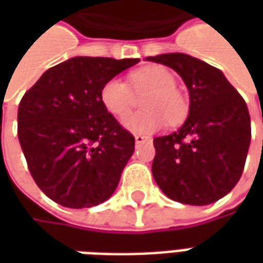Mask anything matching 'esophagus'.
I'll return each mask as SVG.
<instances>
[{
	"label": "esophagus",
	"instance_id": "obj_1",
	"mask_svg": "<svg viewBox=\"0 0 263 263\" xmlns=\"http://www.w3.org/2000/svg\"><path fill=\"white\" fill-rule=\"evenodd\" d=\"M148 141H151V137H148V135H142V134H137L135 135V142L137 143L148 142Z\"/></svg>",
	"mask_w": 263,
	"mask_h": 263
}]
</instances>
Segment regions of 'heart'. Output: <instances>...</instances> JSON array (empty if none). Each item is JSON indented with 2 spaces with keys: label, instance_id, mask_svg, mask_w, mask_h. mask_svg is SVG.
<instances>
[{
  "label": "heart",
  "instance_id": "1",
  "mask_svg": "<svg viewBox=\"0 0 263 263\" xmlns=\"http://www.w3.org/2000/svg\"><path fill=\"white\" fill-rule=\"evenodd\" d=\"M129 81L137 94H148L142 101L145 111L132 112L122 120L128 131L151 134L160 129L167 121L176 125L186 118L187 103L177 90L172 71L162 66H148L132 71ZM132 88L121 79H111L101 88V103L112 115L124 117L134 104Z\"/></svg>",
  "mask_w": 263,
  "mask_h": 263
}]
</instances>
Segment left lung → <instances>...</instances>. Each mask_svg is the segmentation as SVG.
Listing matches in <instances>:
<instances>
[{
	"label": "left lung",
	"instance_id": "1",
	"mask_svg": "<svg viewBox=\"0 0 263 263\" xmlns=\"http://www.w3.org/2000/svg\"><path fill=\"white\" fill-rule=\"evenodd\" d=\"M145 60L175 70L190 96L184 124L154 139L155 182L179 203H214L230 193L242 175L251 143L248 107L224 73L203 60L186 53Z\"/></svg>",
	"mask_w": 263,
	"mask_h": 263
}]
</instances>
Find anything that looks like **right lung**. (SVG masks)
Wrapping results in <instances>:
<instances>
[{
  "mask_svg": "<svg viewBox=\"0 0 263 263\" xmlns=\"http://www.w3.org/2000/svg\"><path fill=\"white\" fill-rule=\"evenodd\" d=\"M138 62L76 56L46 70L21 100V148L54 203L88 209L115 192L135 138L104 107L101 88Z\"/></svg>",
  "mask_w": 263,
  "mask_h": 263,
  "instance_id": "add662e5",
  "label": "right lung"
}]
</instances>
